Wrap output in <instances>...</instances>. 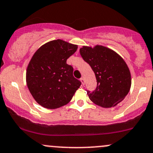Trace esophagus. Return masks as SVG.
Returning a JSON list of instances; mask_svg holds the SVG:
<instances>
[{"label":"esophagus","instance_id":"esophagus-1","mask_svg":"<svg viewBox=\"0 0 153 153\" xmlns=\"http://www.w3.org/2000/svg\"><path fill=\"white\" fill-rule=\"evenodd\" d=\"M80 81H81V83H82V85H84V83H85V80H84V78H81L80 79Z\"/></svg>","mask_w":153,"mask_h":153}]
</instances>
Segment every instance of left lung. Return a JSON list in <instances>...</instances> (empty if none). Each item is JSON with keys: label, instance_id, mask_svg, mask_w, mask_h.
Returning <instances> with one entry per match:
<instances>
[{"label": "left lung", "instance_id": "obj_1", "mask_svg": "<svg viewBox=\"0 0 153 153\" xmlns=\"http://www.w3.org/2000/svg\"><path fill=\"white\" fill-rule=\"evenodd\" d=\"M80 53L94 72L97 88L87 94L94 103L105 108L117 105L128 94L131 85L125 61L112 50L102 46H83Z\"/></svg>", "mask_w": 153, "mask_h": 153}]
</instances>
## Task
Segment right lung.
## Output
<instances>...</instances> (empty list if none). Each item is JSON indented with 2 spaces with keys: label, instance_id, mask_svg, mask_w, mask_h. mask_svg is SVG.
Here are the masks:
<instances>
[{
  "label": "right lung",
  "instance_id": "right-lung-1",
  "mask_svg": "<svg viewBox=\"0 0 153 153\" xmlns=\"http://www.w3.org/2000/svg\"><path fill=\"white\" fill-rule=\"evenodd\" d=\"M77 49V45L58 39L45 43L33 56L27 69V85L42 107L56 109L67 105L81 85L67 64Z\"/></svg>",
  "mask_w": 153,
  "mask_h": 153
}]
</instances>
